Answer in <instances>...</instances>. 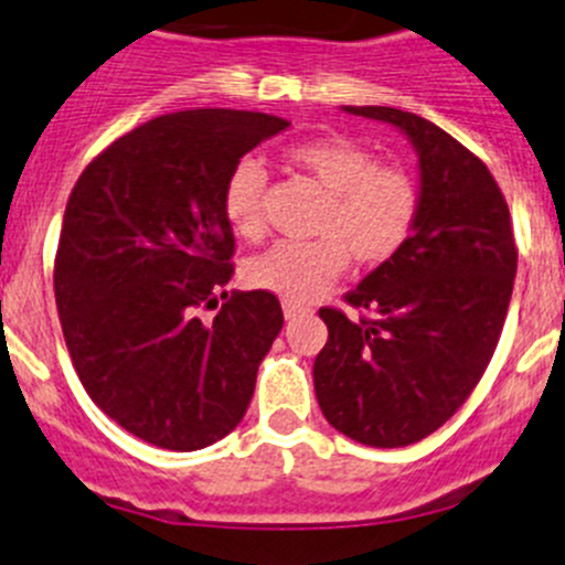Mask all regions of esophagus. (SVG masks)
I'll return each mask as SVG.
<instances>
[{"instance_id":"obj_1","label":"esophagus","mask_w":565,"mask_h":565,"mask_svg":"<svg viewBox=\"0 0 565 565\" xmlns=\"http://www.w3.org/2000/svg\"><path fill=\"white\" fill-rule=\"evenodd\" d=\"M306 311H309V309H306L303 303H295V300H284V317H287V320L306 315Z\"/></svg>"}]
</instances>
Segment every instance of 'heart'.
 I'll return each instance as SVG.
<instances>
[{"label":"heart","instance_id":"b5f03b06","mask_svg":"<svg viewBox=\"0 0 565 565\" xmlns=\"http://www.w3.org/2000/svg\"><path fill=\"white\" fill-rule=\"evenodd\" d=\"M287 162L328 193L317 234L309 243L284 239L254 256L245 278L287 300H311L331 287L350 256L364 267L392 262L419 221V188L397 166H377L359 140L315 137L287 149ZM267 171L245 157L223 184V212L239 237L262 239L267 228Z\"/></svg>","mask_w":565,"mask_h":565}]
</instances>
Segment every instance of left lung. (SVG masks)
<instances>
[{"mask_svg":"<svg viewBox=\"0 0 565 565\" xmlns=\"http://www.w3.org/2000/svg\"><path fill=\"white\" fill-rule=\"evenodd\" d=\"M348 113L411 137L419 221L392 262L344 295L359 317L320 309L328 342L315 359V392L339 434L405 447L439 430L483 377L505 326L519 248L500 184L456 137L394 107Z\"/></svg>","mask_w":565,"mask_h":565,"instance_id":"obj_1","label":"left lung"}]
</instances>
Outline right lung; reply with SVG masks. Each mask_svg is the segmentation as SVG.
Wrapping results in <instances>:
<instances>
[{"label":"right lung","mask_w":565,"mask_h":565,"mask_svg":"<svg viewBox=\"0 0 565 565\" xmlns=\"http://www.w3.org/2000/svg\"><path fill=\"white\" fill-rule=\"evenodd\" d=\"M289 120L182 109L109 143L76 179L54 256L65 348L93 403L162 450L232 434L284 326L267 289L226 292L228 171ZM222 311L210 323L198 311Z\"/></svg>","instance_id":"add662e5"}]
</instances>
